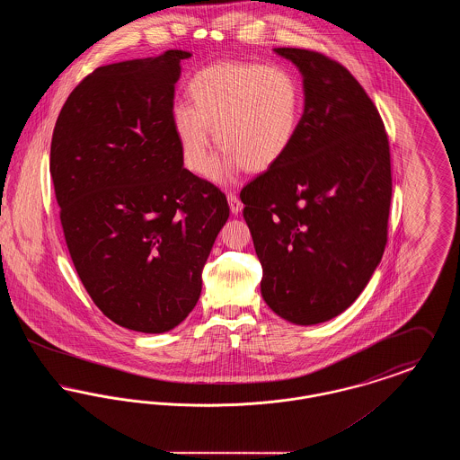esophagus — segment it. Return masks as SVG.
Returning <instances> with one entry per match:
<instances>
[{
  "mask_svg": "<svg viewBox=\"0 0 460 460\" xmlns=\"http://www.w3.org/2000/svg\"><path fill=\"white\" fill-rule=\"evenodd\" d=\"M227 201H229V208L233 216H238L243 210V203L240 198L236 197V193H227Z\"/></svg>",
  "mask_w": 460,
  "mask_h": 460,
  "instance_id": "esophagus-1",
  "label": "esophagus"
}]
</instances>
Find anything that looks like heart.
<instances>
[{
  "label": "heart",
  "instance_id": "obj_1",
  "mask_svg": "<svg viewBox=\"0 0 460 460\" xmlns=\"http://www.w3.org/2000/svg\"><path fill=\"white\" fill-rule=\"evenodd\" d=\"M190 103H175L172 126L186 165L205 174L212 134L224 148L212 179L226 184L241 167L265 172L289 152L302 122L304 94L296 75L281 66L220 62L188 83Z\"/></svg>",
  "mask_w": 460,
  "mask_h": 460
}]
</instances>
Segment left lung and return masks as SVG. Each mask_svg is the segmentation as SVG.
I'll return each instance as SVG.
<instances>
[{
    "instance_id": "8db88e82",
    "label": "left lung",
    "mask_w": 460,
    "mask_h": 460,
    "mask_svg": "<svg viewBox=\"0 0 460 460\" xmlns=\"http://www.w3.org/2000/svg\"><path fill=\"white\" fill-rule=\"evenodd\" d=\"M304 77V115L285 158L241 193L265 304L298 326L340 315L381 262L392 201L379 111L328 57L274 48Z\"/></svg>"
}]
</instances>
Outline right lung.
<instances>
[{"label":"right lung","mask_w":460,"mask_h":460,"mask_svg":"<svg viewBox=\"0 0 460 460\" xmlns=\"http://www.w3.org/2000/svg\"><path fill=\"white\" fill-rule=\"evenodd\" d=\"M100 66L60 111L49 172L74 267L122 328L165 332L197 305L201 272L229 217L224 193L184 169L172 126L181 60Z\"/></svg>","instance_id":"1"}]
</instances>
